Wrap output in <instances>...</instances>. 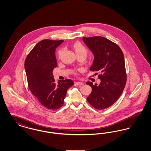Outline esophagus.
Wrapping results in <instances>:
<instances>
[{
  "label": "esophagus",
  "mask_w": 151,
  "mask_h": 151,
  "mask_svg": "<svg viewBox=\"0 0 151 151\" xmlns=\"http://www.w3.org/2000/svg\"><path fill=\"white\" fill-rule=\"evenodd\" d=\"M75 84L78 85V86H83L84 84V83L83 82H80V81H77L75 82Z\"/></svg>",
  "instance_id": "1"
}]
</instances>
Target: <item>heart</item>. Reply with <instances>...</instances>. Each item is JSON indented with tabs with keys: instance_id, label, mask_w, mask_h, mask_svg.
Returning <instances> with one entry per match:
<instances>
[{
	"instance_id": "1",
	"label": "heart",
	"mask_w": 151,
	"mask_h": 151,
	"mask_svg": "<svg viewBox=\"0 0 151 151\" xmlns=\"http://www.w3.org/2000/svg\"><path fill=\"white\" fill-rule=\"evenodd\" d=\"M73 47L75 51V52L77 55H83L86 56L88 53V50L86 47L83 45L80 42H76L73 45ZM62 50L59 51L58 52V56L59 57H60V55L62 54Z\"/></svg>"
}]
</instances>
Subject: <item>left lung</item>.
<instances>
[{
	"label": "left lung",
	"mask_w": 151,
	"mask_h": 151,
	"mask_svg": "<svg viewBox=\"0 0 151 151\" xmlns=\"http://www.w3.org/2000/svg\"><path fill=\"white\" fill-rule=\"evenodd\" d=\"M83 41L93 54L90 70L99 71L100 84L87 81L92 88L88 102L97 109L111 106L121 96L126 83L124 58L120 47L107 38L83 37Z\"/></svg>",
	"instance_id": "8db88e82"
}]
</instances>
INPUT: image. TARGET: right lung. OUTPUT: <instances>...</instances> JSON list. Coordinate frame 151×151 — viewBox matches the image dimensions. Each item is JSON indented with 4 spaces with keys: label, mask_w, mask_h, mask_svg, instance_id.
<instances>
[{
    "label": "right lung",
    "mask_w": 151,
    "mask_h": 151,
    "mask_svg": "<svg viewBox=\"0 0 151 151\" xmlns=\"http://www.w3.org/2000/svg\"><path fill=\"white\" fill-rule=\"evenodd\" d=\"M64 41L44 40L36 45L25 61L29 89L38 101L48 109L55 110L64 104L67 90L73 85L71 79L55 83L52 74L57 67L55 50Z\"/></svg>",
    "instance_id": "add662e5"
}]
</instances>
